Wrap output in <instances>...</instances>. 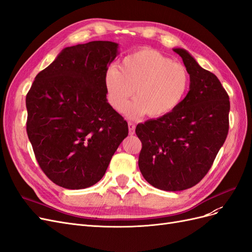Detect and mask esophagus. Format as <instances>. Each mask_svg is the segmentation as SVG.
<instances>
[{"mask_svg":"<svg viewBox=\"0 0 252 252\" xmlns=\"http://www.w3.org/2000/svg\"><path fill=\"white\" fill-rule=\"evenodd\" d=\"M134 130H135L134 124L132 123V122H128V131H129V134L133 135L134 134Z\"/></svg>","mask_w":252,"mask_h":252,"instance_id":"34e87169","label":"esophagus"}]
</instances>
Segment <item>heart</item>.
Here are the masks:
<instances>
[{
  "label": "heart",
  "mask_w": 252,
  "mask_h": 252,
  "mask_svg": "<svg viewBox=\"0 0 252 252\" xmlns=\"http://www.w3.org/2000/svg\"><path fill=\"white\" fill-rule=\"evenodd\" d=\"M105 87L110 105L123 112L129 105L130 117L143 113L159 118L174 110L185 97L189 87L186 67L156 49L142 48L128 55L120 68L111 66L105 74Z\"/></svg>",
  "instance_id": "b5f03b06"
}]
</instances>
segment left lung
Wrapping results in <instances>:
<instances>
[{"instance_id": "1", "label": "left lung", "mask_w": 252, "mask_h": 252, "mask_svg": "<svg viewBox=\"0 0 252 252\" xmlns=\"http://www.w3.org/2000/svg\"><path fill=\"white\" fill-rule=\"evenodd\" d=\"M190 77L189 91L177 108L139 124V168L150 185L181 191L196 185L210 169L229 129L230 102L212 72L183 48H173Z\"/></svg>"}]
</instances>
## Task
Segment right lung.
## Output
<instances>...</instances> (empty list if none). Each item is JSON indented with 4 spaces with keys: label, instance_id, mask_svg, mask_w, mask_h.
<instances>
[{
    "label": "right lung",
    "instance_id": "right-lung-1",
    "mask_svg": "<svg viewBox=\"0 0 252 252\" xmlns=\"http://www.w3.org/2000/svg\"><path fill=\"white\" fill-rule=\"evenodd\" d=\"M118 48L109 41L64 48L26 95V130L35 158L61 187L94 185L128 135L127 122L106 98L105 74Z\"/></svg>",
    "mask_w": 252,
    "mask_h": 252
}]
</instances>
